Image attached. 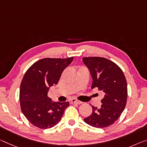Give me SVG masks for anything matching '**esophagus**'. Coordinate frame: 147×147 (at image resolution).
Listing matches in <instances>:
<instances>
[{
    "instance_id": "34e87169",
    "label": "esophagus",
    "mask_w": 147,
    "mask_h": 147,
    "mask_svg": "<svg viewBox=\"0 0 147 147\" xmlns=\"http://www.w3.org/2000/svg\"><path fill=\"white\" fill-rule=\"evenodd\" d=\"M71 103H76V104H78V105H81V104L82 103V102L79 101H78V100H76L75 99H72L71 100Z\"/></svg>"
}]
</instances>
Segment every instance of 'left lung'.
<instances>
[{
    "instance_id": "left-lung-1",
    "label": "left lung",
    "mask_w": 147,
    "mask_h": 147,
    "mask_svg": "<svg viewBox=\"0 0 147 147\" xmlns=\"http://www.w3.org/2000/svg\"><path fill=\"white\" fill-rule=\"evenodd\" d=\"M82 60L93 79L92 89L97 88L104 94L100 108L92 106V115L84 120L97 128L110 126L119 118L126 105L127 88L124 74L117 65L106 58L90 57Z\"/></svg>"
}]
</instances>
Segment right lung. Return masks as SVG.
I'll use <instances>...</instances> for the list:
<instances>
[{
  "mask_svg": "<svg viewBox=\"0 0 147 147\" xmlns=\"http://www.w3.org/2000/svg\"><path fill=\"white\" fill-rule=\"evenodd\" d=\"M73 58H44L32 64L25 73L20 85V107L34 126L40 129L55 126L69 106V102H52L48 92L51 86L57 84Z\"/></svg>",
  "mask_w": 147,
  "mask_h": 147,
  "instance_id": "add662e5",
  "label": "right lung"
}]
</instances>
